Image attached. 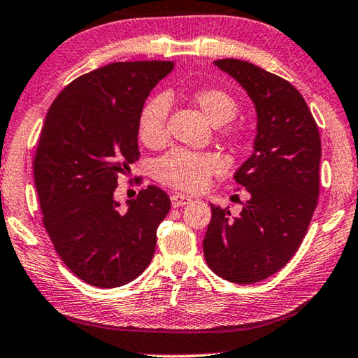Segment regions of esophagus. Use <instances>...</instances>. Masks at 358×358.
<instances>
[{"label": "esophagus", "mask_w": 358, "mask_h": 358, "mask_svg": "<svg viewBox=\"0 0 358 358\" xmlns=\"http://www.w3.org/2000/svg\"><path fill=\"white\" fill-rule=\"evenodd\" d=\"M170 199H172V206L173 207H181V206H186L191 202V197L186 196V194H180V193H175L170 196Z\"/></svg>", "instance_id": "34e87169"}]
</instances>
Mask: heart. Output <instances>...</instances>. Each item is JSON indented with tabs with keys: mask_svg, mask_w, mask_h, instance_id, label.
Returning <instances> with one entry per match:
<instances>
[{
	"mask_svg": "<svg viewBox=\"0 0 358 358\" xmlns=\"http://www.w3.org/2000/svg\"><path fill=\"white\" fill-rule=\"evenodd\" d=\"M213 125H225L238 114L234 96L218 87H199L186 94ZM169 96L156 94L146 101L138 115V136L149 149H161L169 143ZM225 170V161L217 152H193L185 149L165 154L154 167V177L162 185L183 191H199L213 175Z\"/></svg>",
	"mask_w": 358,
	"mask_h": 358,
	"instance_id": "obj_1",
	"label": "heart"
}]
</instances>
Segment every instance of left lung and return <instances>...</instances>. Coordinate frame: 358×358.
Instances as JSON below:
<instances>
[{
    "label": "left lung",
    "mask_w": 358,
    "mask_h": 358,
    "mask_svg": "<svg viewBox=\"0 0 358 358\" xmlns=\"http://www.w3.org/2000/svg\"><path fill=\"white\" fill-rule=\"evenodd\" d=\"M243 85L257 109L254 152L234 180L250 199L241 215L212 206L204 257L220 278L262 281L297 252L317 209L322 140L302 94L275 73L239 59L215 61Z\"/></svg>",
    "instance_id": "left-lung-1"
}]
</instances>
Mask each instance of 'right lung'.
Wrapping results in <instances>:
<instances>
[{
  "instance_id": "1",
  "label": "right lung",
  "mask_w": 358,
  "mask_h": 358,
  "mask_svg": "<svg viewBox=\"0 0 358 358\" xmlns=\"http://www.w3.org/2000/svg\"><path fill=\"white\" fill-rule=\"evenodd\" d=\"M172 69L112 62L69 83L48 110L31 164L43 225L67 268L92 286L127 285L151 264L170 197L151 185L122 212L114 191L140 159V110Z\"/></svg>"
}]
</instances>
